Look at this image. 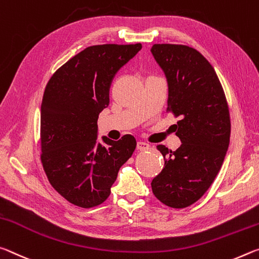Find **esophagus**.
Wrapping results in <instances>:
<instances>
[{
  "label": "esophagus",
  "mask_w": 259,
  "mask_h": 259,
  "mask_svg": "<svg viewBox=\"0 0 259 259\" xmlns=\"http://www.w3.org/2000/svg\"><path fill=\"white\" fill-rule=\"evenodd\" d=\"M138 149L141 150V151H146V150H149V149H150V146L148 145L147 142L139 141V142H138Z\"/></svg>",
  "instance_id": "esophagus-1"
}]
</instances>
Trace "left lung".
<instances>
[{
  "mask_svg": "<svg viewBox=\"0 0 259 259\" xmlns=\"http://www.w3.org/2000/svg\"><path fill=\"white\" fill-rule=\"evenodd\" d=\"M151 54L167 80L166 111L179 117L176 151L157 146L164 167L151 181L163 204L182 209L200 200L217 177L230 145L231 119L225 93L214 69L196 49L154 45Z\"/></svg>",
  "mask_w": 259,
  "mask_h": 259,
  "instance_id": "1",
  "label": "left lung"
}]
</instances>
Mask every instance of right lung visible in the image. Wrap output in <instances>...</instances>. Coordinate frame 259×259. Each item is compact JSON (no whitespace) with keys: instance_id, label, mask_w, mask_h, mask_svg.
Listing matches in <instances>:
<instances>
[{"instance_id":"1","label":"right lung","mask_w":259,"mask_h":259,"mask_svg":"<svg viewBox=\"0 0 259 259\" xmlns=\"http://www.w3.org/2000/svg\"><path fill=\"white\" fill-rule=\"evenodd\" d=\"M141 48V44L88 47L47 83L41 104V162L50 185L72 204H102L135 150L137 140L131 134L118 141L103 137L104 145L97 142V119L109 105L113 77Z\"/></svg>"}]
</instances>
